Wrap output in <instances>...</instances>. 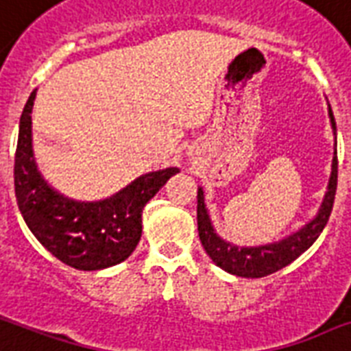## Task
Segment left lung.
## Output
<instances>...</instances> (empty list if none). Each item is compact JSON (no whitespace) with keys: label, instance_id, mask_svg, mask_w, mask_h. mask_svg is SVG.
<instances>
[{"label":"left lung","instance_id":"8db88e82","mask_svg":"<svg viewBox=\"0 0 351 351\" xmlns=\"http://www.w3.org/2000/svg\"><path fill=\"white\" fill-rule=\"evenodd\" d=\"M330 119L333 132L337 130L335 117L330 108ZM337 154V152H335ZM337 191V156H333V165H331V178L328 184V193L324 197V202L318 210L317 217L294 232L289 237L271 245H261V247H237L228 241L221 239L213 224L210 221L208 210L204 204V191L199 187L197 193V224H199V237L206 254L213 259V263L224 269L230 274L243 278H263L269 276L272 272L280 271L289 263H293L294 259L300 254H304L313 243L318 239L320 232L328 224V219L333 210Z\"/></svg>","mask_w":351,"mask_h":351}]
</instances>
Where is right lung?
Masks as SVG:
<instances>
[{
  "label": "right lung",
  "instance_id": "1",
  "mask_svg": "<svg viewBox=\"0 0 351 351\" xmlns=\"http://www.w3.org/2000/svg\"><path fill=\"white\" fill-rule=\"evenodd\" d=\"M36 92L20 117L14 156V191L23 221L34 237L62 263L79 271L117 265L141 237V211L178 167L147 173L121 191L97 202H79L55 191L36 169L31 112Z\"/></svg>",
  "mask_w": 351,
  "mask_h": 351
}]
</instances>
